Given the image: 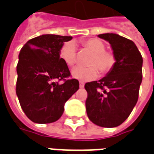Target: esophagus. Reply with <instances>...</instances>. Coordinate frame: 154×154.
Wrapping results in <instances>:
<instances>
[{"label":"esophagus","mask_w":154,"mask_h":154,"mask_svg":"<svg viewBox=\"0 0 154 154\" xmlns=\"http://www.w3.org/2000/svg\"><path fill=\"white\" fill-rule=\"evenodd\" d=\"M79 86H80V88H83L84 87V83L82 82H80V84H79Z\"/></svg>","instance_id":"1"}]
</instances>
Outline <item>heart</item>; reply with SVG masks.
I'll list each match as a JSON object with an SVG mask.
<instances>
[{
    "label": "heart",
    "instance_id": "b5f03b06",
    "mask_svg": "<svg viewBox=\"0 0 154 154\" xmlns=\"http://www.w3.org/2000/svg\"><path fill=\"white\" fill-rule=\"evenodd\" d=\"M85 49L91 51V57L88 64L89 67H77L72 72L74 78L82 82H88L96 79L100 70L103 74L110 72L116 63V57L112 52L106 49V44L103 41L97 38H91L82 42ZM59 57L68 67H73L77 63V48L72 42L64 43L59 50Z\"/></svg>",
    "mask_w": 154,
    "mask_h": 154
}]
</instances>
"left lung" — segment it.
Listing matches in <instances>:
<instances>
[{
    "label": "left lung",
    "instance_id": "left-lung-1",
    "mask_svg": "<svg viewBox=\"0 0 154 154\" xmlns=\"http://www.w3.org/2000/svg\"><path fill=\"white\" fill-rule=\"evenodd\" d=\"M100 38L111 45L116 63L107 76L85 84L88 118L100 127H116L129 116L139 99L143 57L134 43L116 34Z\"/></svg>",
    "mask_w": 154,
    "mask_h": 154
}]
</instances>
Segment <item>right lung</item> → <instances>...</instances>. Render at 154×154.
Instances as JSON below:
<instances>
[{
	"mask_svg": "<svg viewBox=\"0 0 154 154\" xmlns=\"http://www.w3.org/2000/svg\"><path fill=\"white\" fill-rule=\"evenodd\" d=\"M71 36L43 35L22 47L16 67V95L22 110L31 121L55 122L64 110V104L79 89V82L71 78L59 50ZM64 82L60 84L59 82Z\"/></svg>",
	"mask_w": 154,
	"mask_h": 154,
	"instance_id": "add662e5",
	"label": "right lung"
}]
</instances>
